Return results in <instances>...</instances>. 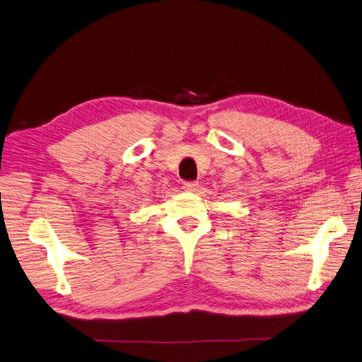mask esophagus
Here are the masks:
<instances>
[{
    "mask_svg": "<svg viewBox=\"0 0 362 362\" xmlns=\"http://www.w3.org/2000/svg\"><path fill=\"white\" fill-rule=\"evenodd\" d=\"M198 186H199V184H198L197 181H186V182H182V189L187 190V192H195V190H198Z\"/></svg>",
    "mask_w": 362,
    "mask_h": 362,
    "instance_id": "34e87169",
    "label": "esophagus"
}]
</instances>
